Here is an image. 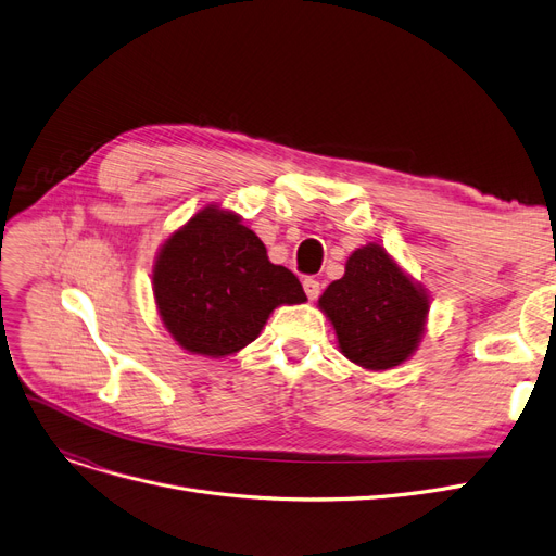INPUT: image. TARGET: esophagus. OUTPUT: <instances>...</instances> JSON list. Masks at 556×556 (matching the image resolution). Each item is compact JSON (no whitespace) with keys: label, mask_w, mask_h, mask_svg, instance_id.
<instances>
[{"label":"esophagus","mask_w":556,"mask_h":556,"mask_svg":"<svg viewBox=\"0 0 556 556\" xmlns=\"http://www.w3.org/2000/svg\"><path fill=\"white\" fill-rule=\"evenodd\" d=\"M303 290H305V296L309 299V301H315L317 296H319V280H315V278H305L303 280Z\"/></svg>","instance_id":"1"}]
</instances>
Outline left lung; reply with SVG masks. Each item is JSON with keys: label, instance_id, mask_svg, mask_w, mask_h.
Segmentation results:
<instances>
[{"label": "left lung", "instance_id": "left-lung-1", "mask_svg": "<svg viewBox=\"0 0 556 556\" xmlns=\"http://www.w3.org/2000/svg\"><path fill=\"white\" fill-rule=\"evenodd\" d=\"M319 307L349 361L365 369H390L417 349L429 299L379 243H369L351 253L344 276L326 287Z\"/></svg>", "mask_w": 556, "mask_h": 556}]
</instances>
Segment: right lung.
Returning a JSON list of instances; mask_svg holds the SVG:
<instances>
[{"label":"right lung","instance_id":"1","mask_svg":"<svg viewBox=\"0 0 556 556\" xmlns=\"http://www.w3.org/2000/svg\"><path fill=\"white\" fill-rule=\"evenodd\" d=\"M152 287L175 342L212 358L251 344L278 305L305 301L299 278L269 262L260 237L214 205L170 235Z\"/></svg>","mask_w":556,"mask_h":556}]
</instances>
